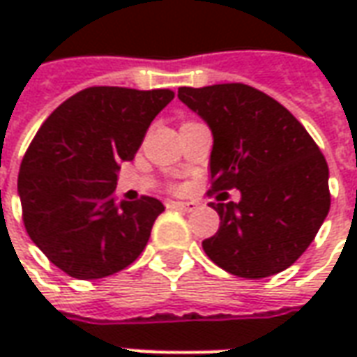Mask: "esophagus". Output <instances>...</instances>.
Returning <instances> with one entry per match:
<instances>
[{"label": "esophagus", "mask_w": 357, "mask_h": 357, "mask_svg": "<svg viewBox=\"0 0 357 357\" xmlns=\"http://www.w3.org/2000/svg\"><path fill=\"white\" fill-rule=\"evenodd\" d=\"M168 206L174 210H181V212H193V210L197 208V204H195V202H183V201H172Z\"/></svg>", "instance_id": "obj_1"}]
</instances>
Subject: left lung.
<instances>
[{
    "label": "left lung",
    "instance_id": "8db88e82",
    "mask_svg": "<svg viewBox=\"0 0 357 357\" xmlns=\"http://www.w3.org/2000/svg\"><path fill=\"white\" fill-rule=\"evenodd\" d=\"M178 97L212 132L210 193L241 191L239 202H210L220 229L202 241L206 256L245 279L292 266L329 214V166L315 141L281 102L245 84L179 88Z\"/></svg>",
    "mask_w": 357,
    "mask_h": 357
}]
</instances>
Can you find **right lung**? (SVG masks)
<instances>
[{"mask_svg":"<svg viewBox=\"0 0 357 357\" xmlns=\"http://www.w3.org/2000/svg\"><path fill=\"white\" fill-rule=\"evenodd\" d=\"M170 89L88 88L38 130L22 158L19 197L30 239L76 279L128 268L147 247L164 204L114 199L120 162L133 160Z\"/></svg>","mask_w":357,"mask_h":357,"instance_id":"right-lung-1","label":"right lung"}]
</instances>
